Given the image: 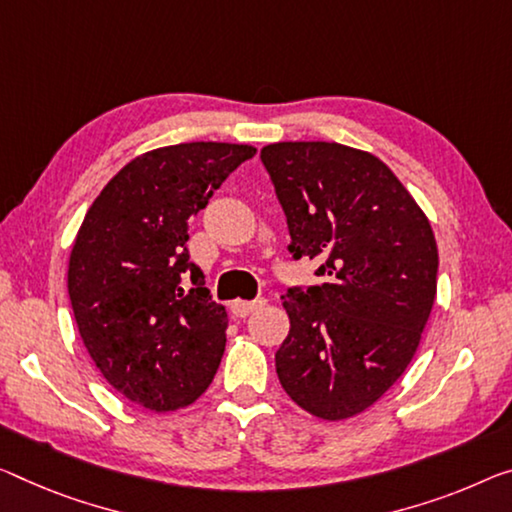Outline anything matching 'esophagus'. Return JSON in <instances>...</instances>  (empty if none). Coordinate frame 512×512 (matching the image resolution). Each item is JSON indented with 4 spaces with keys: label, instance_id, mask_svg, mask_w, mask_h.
<instances>
[{
    "label": "esophagus",
    "instance_id": "obj_1",
    "mask_svg": "<svg viewBox=\"0 0 512 512\" xmlns=\"http://www.w3.org/2000/svg\"><path fill=\"white\" fill-rule=\"evenodd\" d=\"M261 306H265V300H254V302H245V300H235L231 304V311L235 318H247L251 311L261 309Z\"/></svg>",
    "mask_w": 512,
    "mask_h": 512
}]
</instances>
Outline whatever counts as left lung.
<instances>
[{
	"mask_svg": "<svg viewBox=\"0 0 512 512\" xmlns=\"http://www.w3.org/2000/svg\"><path fill=\"white\" fill-rule=\"evenodd\" d=\"M261 160L286 212L293 258L320 286L288 288L274 355L283 391L313 416L350 419L410 366L437 295L426 212L380 157L336 141H279Z\"/></svg>",
	"mask_w": 512,
	"mask_h": 512,
	"instance_id": "left-lung-1",
	"label": "left lung"
}]
</instances>
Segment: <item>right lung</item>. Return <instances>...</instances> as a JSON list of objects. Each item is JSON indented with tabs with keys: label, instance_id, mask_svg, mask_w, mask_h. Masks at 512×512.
<instances>
[{
	"label": "right lung",
	"instance_id": "1",
	"mask_svg": "<svg viewBox=\"0 0 512 512\" xmlns=\"http://www.w3.org/2000/svg\"><path fill=\"white\" fill-rule=\"evenodd\" d=\"M254 155L222 141L148 151L102 187L77 231L68 261L77 329L102 377L146 410L192 405L217 373L229 316L190 261L187 226Z\"/></svg>",
	"mask_w": 512,
	"mask_h": 512
}]
</instances>
